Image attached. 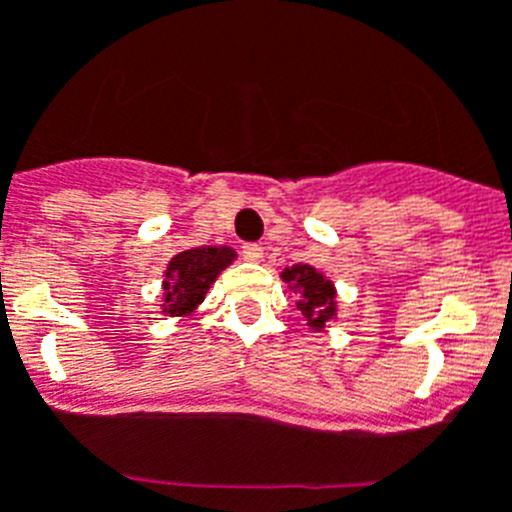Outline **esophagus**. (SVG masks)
Returning <instances> with one entry per match:
<instances>
[{
    "mask_svg": "<svg viewBox=\"0 0 512 512\" xmlns=\"http://www.w3.org/2000/svg\"><path fill=\"white\" fill-rule=\"evenodd\" d=\"M243 259L246 261H261L264 259V248L259 246V243H246V246L241 248Z\"/></svg>",
    "mask_w": 512,
    "mask_h": 512,
    "instance_id": "34e87169",
    "label": "esophagus"
}]
</instances>
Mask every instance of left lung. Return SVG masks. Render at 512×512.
<instances>
[{
    "label": "left lung",
    "instance_id": "8db88e82",
    "mask_svg": "<svg viewBox=\"0 0 512 512\" xmlns=\"http://www.w3.org/2000/svg\"><path fill=\"white\" fill-rule=\"evenodd\" d=\"M284 281H294V289L302 292V302H297V307L302 309V314L309 320L312 327H325V322L332 320L335 314V289H332L330 281L322 274L312 269V266H294V269L284 271Z\"/></svg>",
    "mask_w": 512,
    "mask_h": 512
}]
</instances>
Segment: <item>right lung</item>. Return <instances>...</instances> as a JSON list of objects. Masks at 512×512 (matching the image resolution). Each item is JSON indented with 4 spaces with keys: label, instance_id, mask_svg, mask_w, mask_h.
Masks as SVG:
<instances>
[{
    "label": "right lung",
    "instance_id": "add662e5",
    "mask_svg": "<svg viewBox=\"0 0 512 512\" xmlns=\"http://www.w3.org/2000/svg\"><path fill=\"white\" fill-rule=\"evenodd\" d=\"M236 253L231 248H215V246H200L190 248V251L177 253L170 261L167 269V314L177 317V314H187L190 309L198 307L203 302L205 292L215 281V276L231 264Z\"/></svg>",
    "mask_w": 512,
    "mask_h": 512
}]
</instances>
